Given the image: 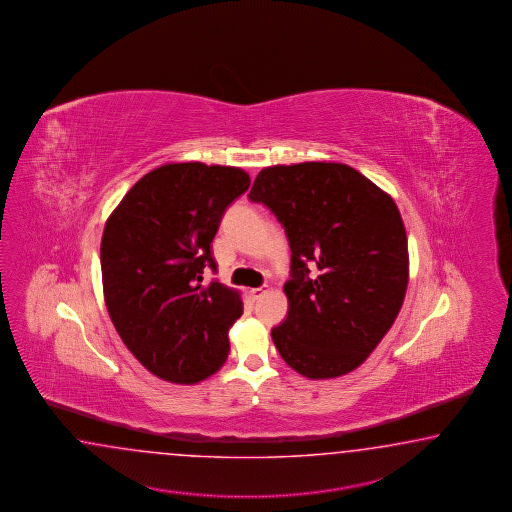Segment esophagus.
<instances>
[{
	"label": "esophagus",
	"mask_w": 512,
	"mask_h": 512,
	"mask_svg": "<svg viewBox=\"0 0 512 512\" xmlns=\"http://www.w3.org/2000/svg\"><path fill=\"white\" fill-rule=\"evenodd\" d=\"M250 294L253 299H261V297L266 294V288H253Z\"/></svg>",
	"instance_id": "obj_1"
}]
</instances>
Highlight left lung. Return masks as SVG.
Listing matches in <instances>:
<instances>
[{"label": "left lung", "mask_w": 512, "mask_h": 512, "mask_svg": "<svg viewBox=\"0 0 512 512\" xmlns=\"http://www.w3.org/2000/svg\"><path fill=\"white\" fill-rule=\"evenodd\" d=\"M290 244L288 316L272 329L284 362L312 380L347 375L395 323L408 288V237L398 207L343 163L262 169L250 194Z\"/></svg>", "instance_id": "left-lung-1"}]
</instances>
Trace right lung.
Instances as JSON below:
<instances>
[{
	"label": "right lung",
	"instance_id": "1",
	"mask_svg": "<svg viewBox=\"0 0 512 512\" xmlns=\"http://www.w3.org/2000/svg\"><path fill=\"white\" fill-rule=\"evenodd\" d=\"M250 187L239 167L167 163L145 174L106 220L104 301L115 330L152 375L196 384L228 360L237 290L218 281L211 242L224 211Z\"/></svg>",
	"mask_w": 512,
	"mask_h": 512
}]
</instances>
